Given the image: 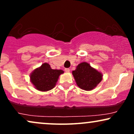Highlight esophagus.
Returning a JSON list of instances; mask_svg holds the SVG:
<instances>
[{
    "mask_svg": "<svg viewBox=\"0 0 134 134\" xmlns=\"http://www.w3.org/2000/svg\"><path fill=\"white\" fill-rule=\"evenodd\" d=\"M65 72H67V73L69 72H70V69H68V68H66V69H65Z\"/></svg>",
    "mask_w": 134,
    "mask_h": 134,
    "instance_id": "34e87169",
    "label": "esophagus"
}]
</instances>
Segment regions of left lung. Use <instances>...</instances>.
<instances>
[{
  "label": "left lung",
  "instance_id": "8db88e82",
  "mask_svg": "<svg viewBox=\"0 0 134 134\" xmlns=\"http://www.w3.org/2000/svg\"><path fill=\"white\" fill-rule=\"evenodd\" d=\"M72 75L78 87L86 91L93 90L103 79V74L86 62L79 64Z\"/></svg>",
  "mask_w": 134,
  "mask_h": 134
}]
</instances>
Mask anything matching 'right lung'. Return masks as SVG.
<instances>
[{"label":"right lung","instance_id":"add662e5","mask_svg":"<svg viewBox=\"0 0 134 134\" xmlns=\"http://www.w3.org/2000/svg\"><path fill=\"white\" fill-rule=\"evenodd\" d=\"M62 70L52 69L50 65L44 63L35 69L30 74V80L35 88L39 91H47L55 87Z\"/></svg>","mask_w":134,"mask_h":134}]
</instances>
